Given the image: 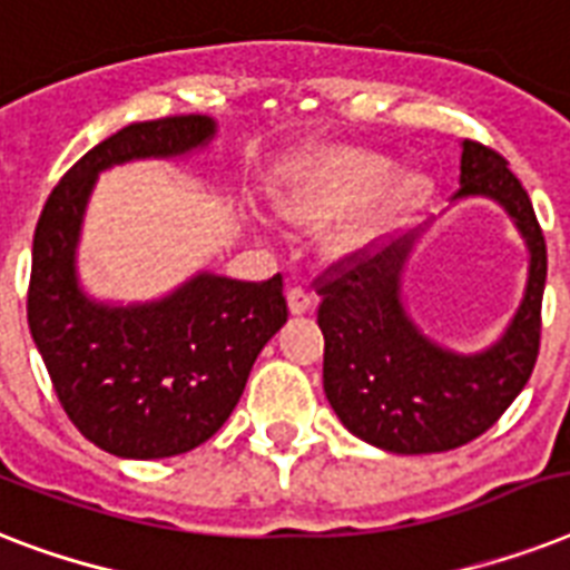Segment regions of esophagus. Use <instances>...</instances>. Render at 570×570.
Returning a JSON list of instances; mask_svg holds the SVG:
<instances>
[{
  "instance_id": "obj_1",
  "label": "esophagus",
  "mask_w": 570,
  "mask_h": 570,
  "mask_svg": "<svg viewBox=\"0 0 570 570\" xmlns=\"http://www.w3.org/2000/svg\"><path fill=\"white\" fill-rule=\"evenodd\" d=\"M286 302H289V311H293L295 316H302V313H307L313 307V295L307 293L304 286H289Z\"/></svg>"
}]
</instances>
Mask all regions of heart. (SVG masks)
I'll use <instances>...</instances> for the list:
<instances>
[{
    "instance_id": "obj_1",
    "label": "heart",
    "mask_w": 570,
    "mask_h": 570,
    "mask_svg": "<svg viewBox=\"0 0 570 570\" xmlns=\"http://www.w3.org/2000/svg\"><path fill=\"white\" fill-rule=\"evenodd\" d=\"M429 189L432 180L420 168L393 174L390 156L361 147H337L313 156L281 191L277 206L293 224L320 227L364 203L331 239L337 254H355L423 204Z\"/></svg>"
}]
</instances>
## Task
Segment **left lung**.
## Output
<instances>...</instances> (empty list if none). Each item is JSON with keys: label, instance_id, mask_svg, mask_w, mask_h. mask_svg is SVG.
Instances as JSON below:
<instances>
[{"label": "left lung", "instance_id": "left-lung-1", "mask_svg": "<svg viewBox=\"0 0 570 570\" xmlns=\"http://www.w3.org/2000/svg\"><path fill=\"white\" fill-rule=\"evenodd\" d=\"M459 183L455 200L488 197L503 206L530 250L521 307L497 343L461 355L407 316L402 275L425 227L331 266L316 289L325 396L355 438L396 455L455 450L488 432L527 387L539 357L548 245L530 195L503 156L479 141H461Z\"/></svg>", "mask_w": 570, "mask_h": 570}]
</instances>
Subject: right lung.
I'll use <instances>...</instances> for the list:
<instances>
[{
    "label": "right lung",
    "mask_w": 570,
    "mask_h": 570,
    "mask_svg": "<svg viewBox=\"0 0 570 570\" xmlns=\"http://www.w3.org/2000/svg\"><path fill=\"white\" fill-rule=\"evenodd\" d=\"M215 129L206 115L129 124L61 177L35 227L31 340L76 429L120 459H171L209 441L289 316L281 275L250 284L197 272L145 304L97 302L79 284L76 245L97 177L200 150Z\"/></svg>",
    "instance_id": "add662e5"
}]
</instances>
